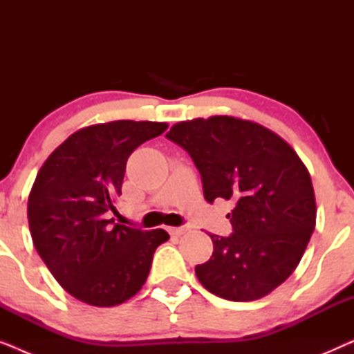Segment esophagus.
Here are the masks:
<instances>
[{
    "instance_id": "esophagus-1",
    "label": "esophagus",
    "mask_w": 354,
    "mask_h": 354,
    "mask_svg": "<svg viewBox=\"0 0 354 354\" xmlns=\"http://www.w3.org/2000/svg\"><path fill=\"white\" fill-rule=\"evenodd\" d=\"M188 230H190V227H167V232L174 236H180Z\"/></svg>"
}]
</instances>
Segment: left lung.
<instances>
[{"instance_id": "1", "label": "left lung", "mask_w": 354, "mask_h": 354, "mask_svg": "<svg viewBox=\"0 0 354 354\" xmlns=\"http://www.w3.org/2000/svg\"><path fill=\"white\" fill-rule=\"evenodd\" d=\"M166 137L192 156L207 203H236L227 216L234 234H209L214 251L195 268L198 280L230 301L269 295L297 269L316 227L306 166L272 130L232 115L183 120Z\"/></svg>"}]
</instances>
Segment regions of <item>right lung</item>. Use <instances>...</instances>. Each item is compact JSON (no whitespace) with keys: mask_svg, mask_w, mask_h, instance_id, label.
<instances>
[{"mask_svg":"<svg viewBox=\"0 0 354 354\" xmlns=\"http://www.w3.org/2000/svg\"><path fill=\"white\" fill-rule=\"evenodd\" d=\"M166 122L113 120L77 130L53 151L28 195L33 245L57 283L98 308L118 306L140 292L162 229L114 224L125 164L133 149L161 135Z\"/></svg>","mask_w":354,"mask_h":354,"instance_id":"add662e5","label":"right lung"}]
</instances>
